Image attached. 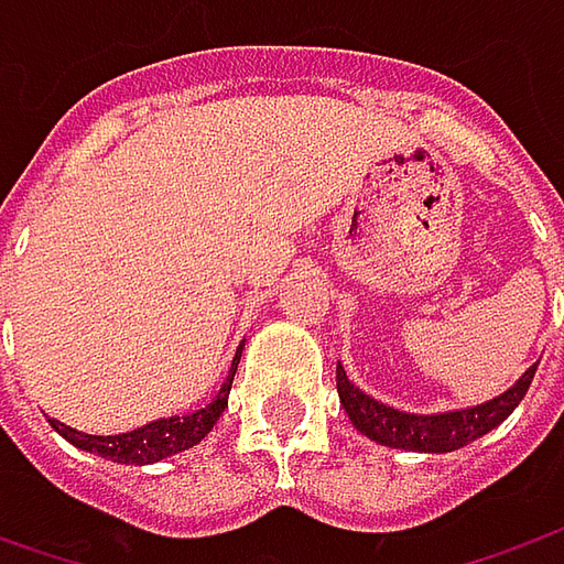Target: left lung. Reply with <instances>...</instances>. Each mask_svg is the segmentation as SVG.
<instances>
[{"label":"left lung","instance_id":"left-lung-1","mask_svg":"<svg viewBox=\"0 0 564 564\" xmlns=\"http://www.w3.org/2000/svg\"><path fill=\"white\" fill-rule=\"evenodd\" d=\"M533 373H536V364L528 367V373L518 379L506 395L467 408V411H452V414H401L395 408H386L355 389L345 377L341 364L336 367V389L345 414L367 440L389 445V448H408V452H455L506 421L518 408V401L528 395Z\"/></svg>","mask_w":564,"mask_h":564}]
</instances>
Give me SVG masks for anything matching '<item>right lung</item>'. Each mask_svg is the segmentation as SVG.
I'll list each match as a JSON object with an SVG mask.
<instances>
[{
	"label": "right lung",
	"instance_id": "1",
	"mask_svg": "<svg viewBox=\"0 0 564 564\" xmlns=\"http://www.w3.org/2000/svg\"><path fill=\"white\" fill-rule=\"evenodd\" d=\"M238 360H241V348L231 360V373L223 382L216 401L200 408V411H194V414H185V417H163V421L147 423L141 430H131V433H121V436H87V433L72 430L65 423H50L55 426V433H62L72 445L84 448V452H94V455H102L109 462H119V465L163 462L169 455H178V452L200 443L206 433L216 426V421L223 417V411L228 408V392H231V379H235V370H238Z\"/></svg>",
	"mask_w": 564,
	"mask_h": 564
}]
</instances>
